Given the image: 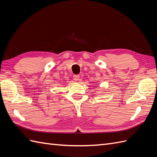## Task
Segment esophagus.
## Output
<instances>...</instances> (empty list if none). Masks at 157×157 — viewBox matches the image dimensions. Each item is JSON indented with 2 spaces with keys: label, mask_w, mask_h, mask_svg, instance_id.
Returning <instances> with one entry per match:
<instances>
[{
  "label": "esophagus",
  "mask_w": 157,
  "mask_h": 157,
  "mask_svg": "<svg viewBox=\"0 0 157 157\" xmlns=\"http://www.w3.org/2000/svg\"><path fill=\"white\" fill-rule=\"evenodd\" d=\"M74 81H81V78H80L79 75H74Z\"/></svg>",
  "instance_id": "1"
}]
</instances>
